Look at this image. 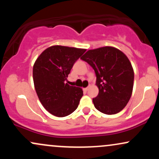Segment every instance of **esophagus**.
<instances>
[{
	"label": "esophagus",
	"instance_id": "34e87169",
	"mask_svg": "<svg viewBox=\"0 0 159 159\" xmlns=\"http://www.w3.org/2000/svg\"><path fill=\"white\" fill-rule=\"evenodd\" d=\"M90 86H88V87H85V88H84V91L87 92V91L89 89H90Z\"/></svg>",
	"mask_w": 159,
	"mask_h": 159
}]
</instances>
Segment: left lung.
I'll use <instances>...</instances> for the list:
<instances>
[{
	"instance_id": "8db88e82",
	"label": "left lung",
	"mask_w": 159,
	"mask_h": 159,
	"mask_svg": "<svg viewBox=\"0 0 159 159\" xmlns=\"http://www.w3.org/2000/svg\"><path fill=\"white\" fill-rule=\"evenodd\" d=\"M94 69L98 94L95 107L105 114H115L126 106L132 94L134 69L123 52L112 46L90 49L81 57Z\"/></svg>"
}]
</instances>
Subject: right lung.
<instances>
[{"instance_id":"right-lung-1","label":"right lung","mask_w":159,"mask_h":159,"mask_svg":"<svg viewBox=\"0 0 159 159\" xmlns=\"http://www.w3.org/2000/svg\"><path fill=\"white\" fill-rule=\"evenodd\" d=\"M86 52L84 48L52 45L43 51L33 67L34 87L45 110L58 117L77 109L83 96L81 87L66 83L73 64Z\"/></svg>"}]
</instances>
